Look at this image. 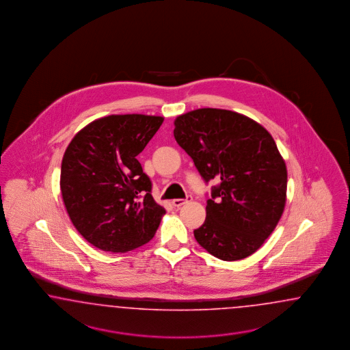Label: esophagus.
Returning a JSON list of instances; mask_svg holds the SVG:
<instances>
[{"mask_svg":"<svg viewBox=\"0 0 350 350\" xmlns=\"http://www.w3.org/2000/svg\"><path fill=\"white\" fill-rule=\"evenodd\" d=\"M192 200V196L191 195H187V198L186 199H174L172 204L174 205V206H177V208H180L182 205H185L186 202H191Z\"/></svg>","mask_w":350,"mask_h":350,"instance_id":"1","label":"esophagus"}]
</instances>
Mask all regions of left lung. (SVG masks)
Returning a JSON list of instances; mask_svg holds the SVG:
<instances>
[{
	"instance_id": "8db88e82",
	"label": "left lung",
	"mask_w": 350,
	"mask_h": 350,
	"mask_svg": "<svg viewBox=\"0 0 350 350\" xmlns=\"http://www.w3.org/2000/svg\"><path fill=\"white\" fill-rule=\"evenodd\" d=\"M173 133L204 180H219L196 241L227 262L255 253L286 204V164L273 137L250 118L212 107L176 118Z\"/></svg>"
}]
</instances>
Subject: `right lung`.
I'll return each instance as SVG.
<instances>
[{
	"label": "right lung",
	"instance_id": "1",
	"mask_svg": "<svg viewBox=\"0 0 350 350\" xmlns=\"http://www.w3.org/2000/svg\"><path fill=\"white\" fill-rule=\"evenodd\" d=\"M164 118L107 116L82 128L65 150L60 190L69 218L90 244L126 253L148 243L165 209L151 195L137 155Z\"/></svg>",
	"mask_w": 350,
	"mask_h": 350
}]
</instances>
